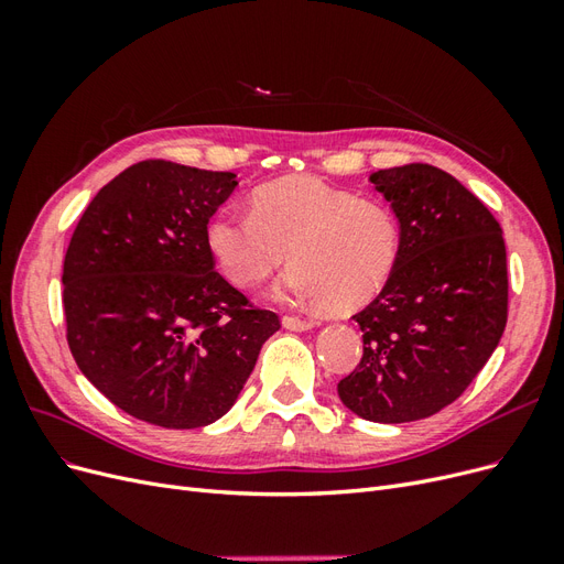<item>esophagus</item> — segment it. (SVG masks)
Wrapping results in <instances>:
<instances>
[{"instance_id": "obj_1", "label": "esophagus", "mask_w": 564, "mask_h": 564, "mask_svg": "<svg viewBox=\"0 0 564 564\" xmlns=\"http://www.w3.org/2000/svg\"><path fill=\"white\" fill-rule=\"evenodd\" d=\"M282 324L286 329H292V332H308V329H313L315 327V319H305V317H294V315H284L282 317Z\"/></svg>"}]
</instances>
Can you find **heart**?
<instances>
[{"label": "heart", "mask_w": 564, "mask_h": 564, "mask_svg": "<svg viewBox=\"0 0 564 564\" xmlns=\"http://www.w3.org/2000/svg\"><path fill=\"white\" fill-rule=\"evenodd\" d=\"M220 272L253 289L289 261L292 272L278 294L317 301L334 313L377 296L402 251L400 220L386 202L357 197L313 176L268 183L253 193L251 214L220 212L207 230Z\"/></svg>", "instance_id": "heart-1"}]
</instances>
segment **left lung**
<instances>
[{
	"mask_svg": "<svg viewBox=\"0 0 564 564\" xmlns=\"http://www.w3.org/2000/svg\"><path fill=\"white\" fill-rule=\"evenodd\" d=\"M369 181L400 220L402 251L381 294L352 315L362 360L338 398L367 421L404 423L464 395L499 346L506 245L485 204L437 166L381 169Z\"/></svg>",
	"mask_w": 564,
	"mask_h": 564,
	"instance_id": "8db88e82",
	"label": "left lung"
}]
</instances>
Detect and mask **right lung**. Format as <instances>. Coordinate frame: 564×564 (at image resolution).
<instances>
[{"label":"right lung","mask_w":564,"mask_h":564,"mask_svg":"<svg viewBox=\"0 0 564 564\" xmlns=\"http://www.w3.org/2000/svg\"><path fill=\"white\" fill-rule=\"evenodd\" d=\"M230 172L166 160L124 169L84 209L63 261L65 336L104 395L162 429L224 416L280 317L218 270L209 218Z\"/></svg>","instance_id":"add662e5"}]
</instances>
